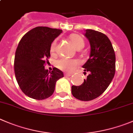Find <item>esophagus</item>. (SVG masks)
Masks as SVG:
<instances>
[{"mask_svg":"<svg viewBox=\"0 0 133 133\" xmlns=\"http://www.w3.org/2000/svg\"><path fill=\"white\" fill-rule=\"evenodd\" d=\"M72 75V74H70V73H65V74H64V76H70Z\"/></svg>","mask_w":133,"mask_h":133,"instance_id":"obj_1","label":"esophagus"}]
</instances>
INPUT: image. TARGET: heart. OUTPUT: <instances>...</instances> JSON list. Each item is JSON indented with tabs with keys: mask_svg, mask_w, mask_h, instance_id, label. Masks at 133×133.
<instances>
[{
	"mask_svg": "<svg viewBox=\"0 0 133 133\" xmlns=\"http://www.w3.org/2000/svg\"><path fill=\"white\" fill-rule=\"evenodd\" d=\"M72 43L76 49H82L84 46V41L79 35L74 34L70 36ZM51 51L54 52L56 50V41L53 42L51 45ZM80 64V61L78 59H62L57 62L58 67L61 70L67 72H72L76 69V68Z\"/></svg>",
	"mask_w": 133,
	"mask_h": 133,
	"instance_id": "b5f03b06",
	"label": "heart"
}]
</instances>
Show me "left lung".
<instances>
[{"mask_svg":"<svg viewBox=\"0 0 133 133\" xmlns=\"http://www.w3.org/2000/svg\"><path fill=\"white\" fill-rule=\"evenodd\" d=\"M90 44L89 58L82 67L89 72L87 79L79 86H72V94L77 99L91 101L99 97L110 84L116 72V55L110 40L98 31L86 29Z\"/></svg>","mask_w":133,"mask_h":133,"instance_id":"8db88e82","label":"left lung"}]
</instances>
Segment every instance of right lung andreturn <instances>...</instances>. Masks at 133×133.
<instances>
[{
  "instance_id": "right-lung-1",
  "label": "right lung",
  "mask_w": 133,
  "mask_h": 133,
  "mask_svg": "<svg viewBox=\"0 0 133 133\" xmlns=\"http://www.w3.org/2000/svg\"><path fill=\"white\" fill-rule=\"evenodd\" d=\"M62 32L37 26L26 32L19 43L15 55V75L20 89L30 98L43 100L50 97L56 82L63 77V72L57 68L51 72L44 67L45 59L50 57L51 43Z\"/></svg>"
}]
</instances>
